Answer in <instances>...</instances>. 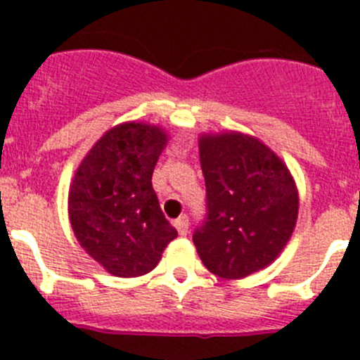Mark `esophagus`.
I'll use <instances>...</instances> for the list:
<instances>
[{
    "instance_id": "obj_1",
    "label": "esophagus",
    "mask_w": 360,
    "mask_h": 360,
    "mask_svg": "<svg viewBox=\"0 0 360 360\" xmlns=\"http://www.w3.org/2000/svg\"><path fill=\"white\" fill-rule=\"evenodd\" d=\"M174 227H176V231L180 236H186L187 231H189V218H187L186 214L178 216V218L174 219Z\"/></svg>"
}]
</instances>
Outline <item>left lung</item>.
<instances>
[{"label": "left lung", "instance_id": "obj_1", "mask_svg": "<svg viewBox=\"0 0 360 360\" xmlns=\"http://www.w3.org/2000/svg\"><path fill=\"white\" fill-rule=\"evenodd\" d=\"M205 218L193 232L200 259L212 274L240 279L272 263L297 219V189L265 144L241 135L203 136Z\"/></svg>", "mask_w": 360, "mask_h": 360}]
</instances>
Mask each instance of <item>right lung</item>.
I'll use <instances>...</instances> for the list:
<instances>
[{"label": "right lung", "instance_id": "add662e5", "mask_svg": "<svg viewBox=\"0 0 360 360\" xmlns=\"http://www.w3.org/2000/svg\"><path fill=\"white\" fill-rule=\"evenodd\" d=\"M164 146L162 129L120 124L91 148L73 178V232L82 249L119 278L148 274L178 236L151 184Z\"/></svg>", "mask_w": 360, "mask_h": 360}]
</instances>
